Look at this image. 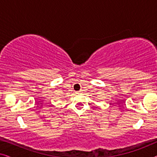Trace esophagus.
Segmentation results:
<instances>
[{"label": "esophagus", "instance_id": "obj_1", "mask_svg": "<svg viewBox=\"0 0 157 157\" xmlns=\"http://www.w3.org/2000/svg\"><path fill=\"white\" fill-rule=\"evenodd\" d=\"M78 94H81V91H78Z\"/></svg>", "mask_w": 157, "mask_h": 157}]
</instances>
